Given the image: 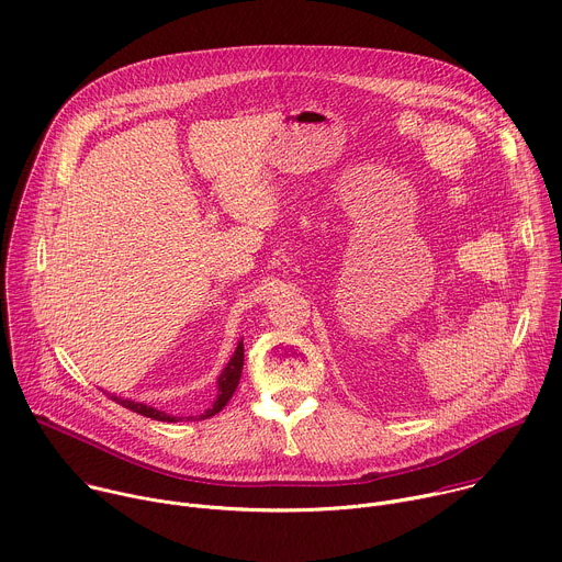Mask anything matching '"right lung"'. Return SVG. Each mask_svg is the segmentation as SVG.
Returning a JSON list of instances; mask_svg holds the SVG:
<instances>
[{
    "instance_id": "right-lung-1",
    "label": "right lung",
    "mask_w": 562,
    "mask_h": 562,
    "mask_svg": "<svg viewBox=\"0 0 562 562\" xmlns=\"http://www.w3.org/2000/svg\"><path fill=\"white\" fill-rule=\"evenodd\" d=\"M243 364H245V345L239 342L237 349H235V353H233V358L228 360V364L224 367V371H222L220 378H217V397H215V403H213L204 414L198 416L200 420L211 418V416L220 414V412L226 407V403H228L231 395L235 393V389H237V384H239V375H243ZM111 400H115V403H120L122 407H126V409H131V412H135V414H139V416H146V418H153V420H162V423H178L176 416H169V414L159 412V409H155V407H146L144 403H133V400H128V397L124 400V397L111 395ZM191 418H195V416H189L187 420H191Z\"/></svg>"
}]
</instances>
